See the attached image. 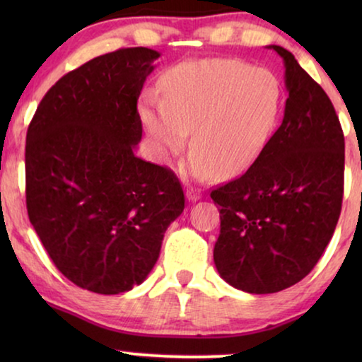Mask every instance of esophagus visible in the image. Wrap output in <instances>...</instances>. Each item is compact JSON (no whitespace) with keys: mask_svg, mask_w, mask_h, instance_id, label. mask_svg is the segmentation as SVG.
<instances>
[{"mask_svg":"<svg viewBox=\"0 0 362 362\" xmlns=\"http://www.w3.org/2000/svg\"><path fill=\"white\" fill-rule=\"evenodd\" d=\"M201 197H202V192L199 189H196V187H187L186 189V199L189 202L199 201Z\"/></svg>","mask_w":362,"mask_h":362,"instance_id":"34e87169","label":"esophagus"}]
</instances>
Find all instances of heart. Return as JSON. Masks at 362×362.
Segmentation results:
<instances>
[{
    "instance_id": "obj_1",
    "label": "heart",
    "mask_w": 362,
    "mask_h": 362,
    "mask_svg": "<svg viewBox=\"0 0 362 362\" xmlns=\"http://www.w3.org/2000/svg\"><path fill=\"white\" fill-rule=\"evenodd\" d=\"M161 92V98H141V123L160 161L180 153L191 132L182 175L196 180L244 173L260 156L279 117L274 74L234 59L180 64L163 78Z\"/></svg>"
}]
</instances>
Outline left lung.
Returning <instances> with one entry per match:
<instances>
[{"mask_svg": "<svg viewBox=\"0 0 362 362\" xmlns=\"http://www.w3.org/2000/svg\"><path fill=\"white\" fill-rule=\"evenodd\" d=\"M269 49L284 59V122L245 175L211 192L221 207L216 269L257 295L313 270L338 224L344 185V136L329 97L290 51Z\"/></svg>", "mask_w": 362, "mask_h": 362, "instance_id": "8db88e82", "label": "left lung"}]
</instances>
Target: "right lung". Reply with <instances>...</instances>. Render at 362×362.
<instances>
[{
  "label": "right lung",
  "mask_w": 362,
  "mask_h": 362,
  "mask_svg": "<svg viewBox=\"0 0 362 362\" xmlns=\"http://www.w3.org/2000/svg\"><path fill=\"white\" fill-rule=\"evenodd\" d=\"M160 56L130 47L92 59L49 88L28 128L29 221L59 272L93 293L143 284L185 209L177 177L135 155L136 102Z\"/></svg>",
  "instance_id": "add662e5"
}]
</instances>
